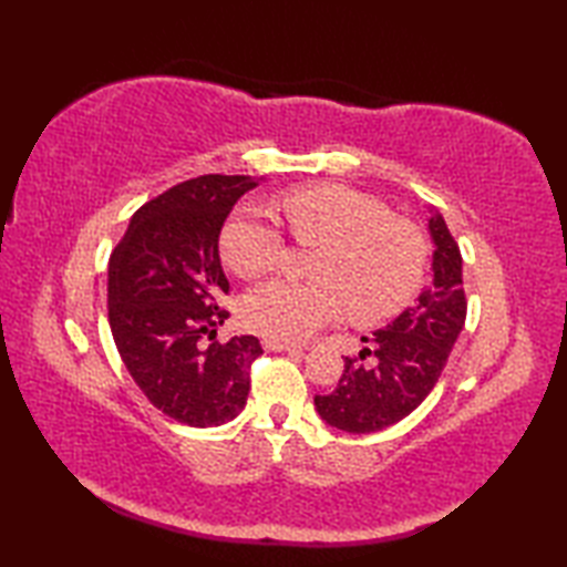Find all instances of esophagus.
Wrapping results in <instances>:
<instances>
[{
  "instance_id": "1",
  "label": "esophagus",
  "mask_w": 567,
  "mask_h": 567,
  "mask_svg": "<svg viewBox=\"0 0 567 567\" xmlns=\"http://www.w3.org/2000/svg\"><path fill=\"white\" fill-rule=\"evenodd\" d=\"M262 348H265V351H272V353H302V348H299V346L275 341V339H262Z\"/></svg>"
}]
</instances>
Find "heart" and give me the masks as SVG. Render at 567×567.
Here are the masks:
<instances>
[{
	"label": "heart",
	"instance_id": "heart-1",
	"mask_svg": "<svg viewBox=\"0 0 567 567\" xmlns=\"http://www.w3.org/2000/svg\"><path fill=\"white\" fill-rule=\"evenodd\" d=\"M277 209L302 244H327L319 282L270 280L244 299L246 327L265 339L302 341L355 309L365 321L400 311L426 265L419 228L392 219L382 202L343 185H311L277 197ZM221 258L238 277H260L285 258V240L268 212L238 209L221 234Z\"/></svg>",
	"mask_w": 567,
	"mask_h": 567
}]
</instances>
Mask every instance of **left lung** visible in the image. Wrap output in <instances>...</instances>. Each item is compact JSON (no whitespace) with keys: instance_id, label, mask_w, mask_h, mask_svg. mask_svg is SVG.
I'll return each instance as SVG.
<instances>
[{"instance_id":"1","label":"left lung","mask_w":567,"mask_h":567,"mask_svg":"<svg viewBox=\"0 0 567 567\" xmlns=\"http://www.w3.org/2000/svg\"><path fill=\"white\" fill-rule=\"evenodd\" d=\"M426 231L433 244L431 282L388 327L363 336L360 359L346 358V370L331 394H317L315 406L329 426L346 433H375L409 416L426 400L449 363L465 327L463 258L449 226L429 209Z\"/></svg>"}]
</instances>
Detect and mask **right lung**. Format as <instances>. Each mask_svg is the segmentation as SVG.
<instances>
[{"label":"right lung","mask_w":567,"mask_h":567,"mask_svg":"<svg viewBox=\"0 0 567 567\" xmlns=\"http://www.w3.org/2000/svg\"><path fill=\"white\" fill-rule=\"evenodd\" d=\"M260 179L202 175L163 192L131 216L110 258V327L126 370L165 416L221 426L240 414L250 390L256 336L199 343L228 319L219 297L228 280L219 258L226 216Z\"/></svg>","instance_id":"right-lung-1"}]
</instances>
